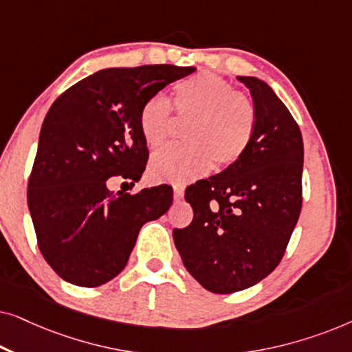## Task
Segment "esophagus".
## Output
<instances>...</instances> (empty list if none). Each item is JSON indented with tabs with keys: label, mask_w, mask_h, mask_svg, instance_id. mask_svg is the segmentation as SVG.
<instances>
[{
	"label": "esophagus",
	"mask_w": 352,
	"mask_h": 352,
	"mask_svg": "<svg viewBox=\"0 0 352 352\" xmlns=\"http://www.w3.org/2000/svg\"><path fill=\"white\" fill-rule=\"evenodd\" d=\"M173 195H175L176 200H181L182 195H184V187L182 186H173Z\"/></svg>",
	"instance_id": "obj_1"
}]
</instances>
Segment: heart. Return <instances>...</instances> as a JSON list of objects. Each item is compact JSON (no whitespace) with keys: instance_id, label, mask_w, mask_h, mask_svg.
I'll list each match as a JSON object with an SVG mask.
<instances>
[{"instance_id":"obj_1","label":"heart","mask_w":352,"mask_h":352,"mask_svg":"<svg viewBox=\"0 0 352 352\" xmlns=\"http://www.w3.org/2000/svg\"><path fill=\"white\" fill-rule=\"evenodd\" d=\"M173 110L190 118L184 144H176L152 157L153 179L184 184L204 176L210 168L226 170L248 151L256 131L258 110L253 99L211 72L186 76L173 86V107L163 96H152L139 112V131L151 148L160 147L171 131Z\"/></svg>"}]
</instances>
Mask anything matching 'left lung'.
<instances>
[{
	"instance_id": "1",
	"label": "left lung",
	"mask_w": 352,
	"mask_h": 352,
	"mask_svg": "<svg viewBox=\"0 0 352 352\" xmlns=\"http://www.w3.org/2000/svg\"><path fill=\"white\" fill-rule=\"evenodd\" d=\"M258 110L248 151L232 166L186 189L194 219L173 239L190 276L213 293H235L282 261L302 205V136L276 93L239 76Z\"/></svg>"
}]
</instances>
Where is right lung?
Masks as SVG:
<instances>
[{
  "mask_svg": "<svg viewBox=\"0 0 352 352\" xmlns=\"http://www.w3.org/2000/svg\"><path fill=\"white\" fill-rule=\"evenodd\" d=\"M194 67L104 69L70 86L51 105L28 177L38 248L57 276L93 288L126 266L139 230L170 208L173 189L110 192L107 179L139 181L148 160L139 112Z\"/></svg>",
  "mask_w": 352,
  "mask_h": 352,
  "instance_id": "add662e5",
  "label": "right lung"
}]
</instances>
